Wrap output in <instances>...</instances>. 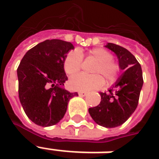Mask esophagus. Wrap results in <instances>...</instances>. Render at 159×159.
I'll return each instance as SVG.
<instances>
[{
	"instance_id": "obj_1",
	"label": "esophagus",
	"mask_w": 159,
	"mask_h": 159,
	"mask_svg": "<svg viewBox=\"0 0 159 159\" xmlns=\"http://www.w3.org/2000/svg\"><path fill=\"white\" fill-rule=\"evenodd\" d=\"M78 94H79V95H80V96H82V97H83V96H85V95H87L86 92H83V91H80Z\"/></svg>"
}]
</instances>
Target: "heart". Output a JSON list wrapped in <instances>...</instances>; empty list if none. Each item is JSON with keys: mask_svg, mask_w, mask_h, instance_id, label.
Listing matches in <instances>:
<instances>
[{"mask_svg": "<svg viewBox=\"0 0 159 159\" xmlns=\"http://www.w3.org/2000/svg\"><path fill=\"white\" fill-rule=\"evenodd\" d=\"M93 58L97 61L93 73L100 74L105 77L108 84L114 83L120 72V66L113 60V56L108 50L95 48L84 54L81 51H71L67 54L64 62V71L68 75H75L80 70L82 57ZM100 75H86L79 74L73 76L70 80V87L74 90L89 91L103 86L104 80Z\"/></svg>", "mask_w": 159, "mask_h": 159, "instance_id": "b5f03b06", "label": "heart"}]
</instances>
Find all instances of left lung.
Segmentation results:
<instances>
[{"label":"left lung","instance_id":"8db88e82","mask_svg":"<svg viewBox=\"0 0 159 159\" xmlns=\"http://www.w3.org/2000/svg\"><path fill=\"white\" fill-rule=\"evenodd\" d=\"M105 47L115 52L123 73L109 93L100 92L101 103L89 108V113L95 123L112 128L122 125L138 107L143 84V71L140 64L127 49L111 43Z\"/></svg>","mask_w":159,"mask_h":159}]
</instances>
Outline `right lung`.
<instances>
[{
    "label": "right lung",
    "mask_w": 159,
    "mask_h": 159,
    "mask_svg": "<svg viewBox=\"0 0 159 159\" xmlns=\"http://www.w3.org/2000/svg\"><path fill=\"white\" fill-rule=\"evenodd\" d=\"M74 48L70 42L45 40L28 50L17 68L20 102L27 117L39 126L59 122L70 99L78 95L64 88L68 80L64 59Z\"/></svg>",
    "instance_id": "add662e5"
}]
</instances>
